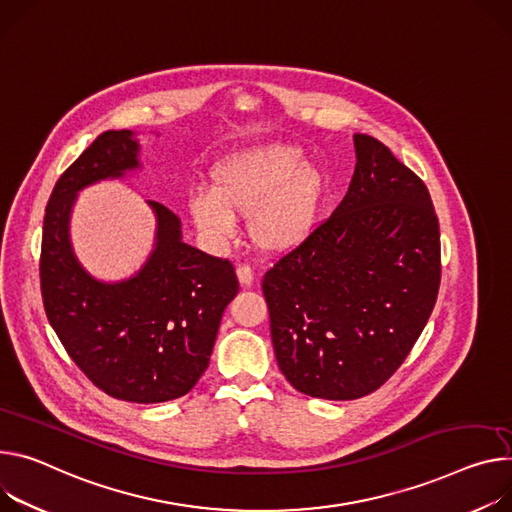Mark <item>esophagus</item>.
Masks as SVG:
<instances>
[{
  "label": "esophagus",
  "instance_id": "34e87169",
  "mask_svg": "<svg viewBox=\"0 0 512 512\" xmlns=\"http://www.w3.org/2000/svg\"><path fill=\"white\" fill-rule=\"evenodd\" d=\"M237 277H239V282H241L243 288L253 286L255 275H253V269H251L249 265H239V267H237Z\"/></svg>",
  "mask_w": 512,
  "mask_h": 512
}]
</instances>
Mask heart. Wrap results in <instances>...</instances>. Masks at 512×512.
Instances as JSON below:
<instances>
[{
  "label": "heart",
  "mask_w": 512,
  "mask_h": 512,
  "mask_svg": "<svg viewBox=\"0 0 512 512\" xmlns=\"http://www.w3.org/2000/svg\"><path fill=\"white\" fill-rule=\"evenodd\" d=\"M329 177L304 161L296 145H255L220 159L212 192L194 190L188 210L202 235L220 245L235 235V214L247 216L253 245L271 255L302 247L320 226Z\"/></svg>",
  "instance_id": "b5f03b06"
}]
</instances>
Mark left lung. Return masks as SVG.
Returning <instances> with one entry per match:
<instances>
[{
  "label": "left lung",
  "mask_w": 512,
  "mask_h": 512,
  "mask_svg": "<svg viewBox=\"0 0 512 512\" xmlns=\"http://www.w3.org/2000/svg\"><path fill=\"white\" fill-rule=\"evenodd\" d=\"M355 173L329 220L263 275L277 365L302 394L355 400L402 365L441 282L427 185L386 145L353 134Z\"/></svg>",
  "instance_id": "1"
}]
</instances>
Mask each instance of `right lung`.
I'll return each mask as SVG.
<instances>
[{
	"label": "right lung",
	"mask_w": 512,
	"mask_h": 512,
	"mask_svg": "<svg viewBox=\"0 0 512 512\" xmlns=\"http://www.w3.org/2000/svg\"><path fill=\"white\" fill-rule=\"evenodd\" d=\"M138 153L132 130H108L59 177L44 212L40 290L46 318L91 382L118 400L155 404L196 386L239 280L230 261L183 243L179 218L151 200L155 247L141 269L102 282L81 265L69 235L77 194L141 169Z\"/></svg>",
	"instance_id": "1"
}]
</instances>
